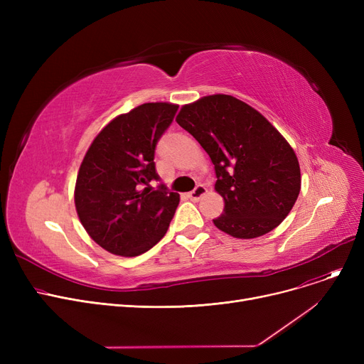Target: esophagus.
<instances>
[{"mask_svg": "<svg viewBox=\"0 0 364 364\" xmlns=\"http://www.w3.org/2000/svg\"><path fill=\"white\" fill-rule=\"evenodd\" d=\"M206 192H208L206 187L203 184H199V186H196V188L193 190V192L188 193V199L198 202V200H200L206 195Z\"/></svg>", "mask_w": 364, "mask_h": 364, "instance_id": "esophagus-1", "label": "esophagus"}]
</instances>
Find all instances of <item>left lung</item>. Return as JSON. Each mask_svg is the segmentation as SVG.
Here are the masks:
<instances>
[{"instance_id":"1","label":"left lung","mask_w":364,"mask_h":364,"mask_svg":"<svg viewBox=\"0 0 364 364\" xmlns=\"http://www.w3.org/2000/svg\"><path fill=\"white\" fill-rule=\"evenodd\" d=\"M177 124L198 140L214 164L215 192L224 214L213 220L236 239L276 228L301 190L299 162L291 144L252 106L227 94L184 105Z\"/></svg>"}]
</instances>
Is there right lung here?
<instances>
[{
	"instance_id": "obj_1",
	"label": "right lung",
	"mask_w": 364,
	"mask_h": 364,
	"mask_svg": "<svg viewBox=\"0 0 364 364\" xmlns=\"http://www.w3.org/2000/svg\"><path fill=\"white\" fill-rule=\"evenodd\" d=\"M178 105L156 102L118 114L92 140L75 184V208L88 236L105 251L137 257L166 233L180 195L159 180L155 147Z\"/></svg>"
}]
</instances>
